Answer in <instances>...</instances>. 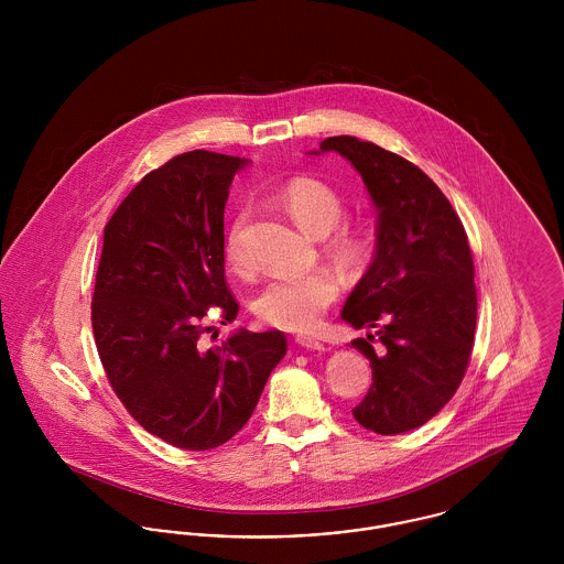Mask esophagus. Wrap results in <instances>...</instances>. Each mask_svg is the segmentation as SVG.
I'll list each match as a JSON object with an SVG mask.
<instances>
[{
	"mask_svg": "<svg viewBox=\"0 0 564 564\" xmlns=\"http://www.w3.org/2000/svg\"><path fill=\"white\" fill-rule=\"evenodd\" d=\"M296 344L304 347V349H313V351H322V349H324V344H322L319 339L311 337V335H299V337H296Z\"/></svg>",
	"mask_w": 564,
	"mask_h": 564,
	"instance_id": "34e87169",
	"label": "esophagus"
}]
</instances>
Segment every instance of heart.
Masks as SVG:
<instances>
[{"mask_svg":"<svg viewBox=\"0 0 564 564\" xmlns=\"http://www.w3.org/2000/svg\"><path fill=\"white\" fill-rule=\"evenodd\" d=\"M274 199L304 231L326 236V251L344 265H358L367 256V236L351 225H339L346 215V202L337 188L313 175H296L279 186ZM251 217L249 206L236 208L223 234V253L236 272L251 268L245 231ZM341 294L339 279L328 270L306 274H279L270 279L256 299L261 322L292 333L313 330L326 308Z\"/></svg>","mask_w":564,"mask_h":564,"instance_id":"obj_1","label":"heart"}]
</instances>
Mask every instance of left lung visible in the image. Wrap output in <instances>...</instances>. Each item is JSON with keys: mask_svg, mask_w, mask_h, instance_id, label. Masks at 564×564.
Returning <instances> with one entry per match:
<instances>
[{"mask_svg": "<svg viewBox=\"0 0 564 564\" xmlns=\"http://www.w3.org/2000/svg\"><path fill=\"white\" fill-rule=\"evenodd\" d=\"M319 152H339L380 213L376 258L349 294L341 317L354 328H378L354 339L373 382L351 410L380 435L416 430L459 389L475 344L477 285L466 229L434 180L414 163L371 141L328 137Z\"/></svg>", "mask_w": 564, "mask_h": 564, "instance_id": "left-lung-1", "label": "left lung"}]
</instances>
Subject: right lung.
<instances>
[{"label":"right lung","instance_id":"1","mask_svg":"<svg viewBox=\"0 0 564 564\" xmlns=\"http://www.w3.org/2000/svg\"><path fill=\"white\" fill-rule=\"evenodd\" d=\"M245 161L195 150L143 175L105 225L91 296L94 341L118 399L152 435L208 451L251 419L288 351L281 330L206 347L204 317L234 322L225 279L223 210Z\"/></svg>","mask_w":564,"mask_h":564}]
</instances>
